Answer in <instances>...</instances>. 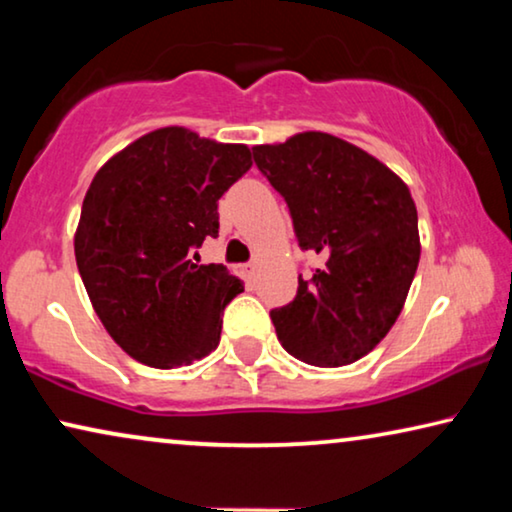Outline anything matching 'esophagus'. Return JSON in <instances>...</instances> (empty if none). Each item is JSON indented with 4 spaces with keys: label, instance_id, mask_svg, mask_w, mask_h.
<instances>
[{
    "label": "esophagus",
    "instance_id": "esophagus-1",
    "mask_svg": "<svg viewBox=\"0 0 512 512\" xmlns=\"http://www.w3.org/2000/svg\"><path fill=\"white\" fill-rule=\"evenodd\" d=\"M242 275L247 277V279H251L256 275V263H247V265H242Z\"/></svg>",
    "mask_w": 512,
    "mask_h": 512
}]
</instances>
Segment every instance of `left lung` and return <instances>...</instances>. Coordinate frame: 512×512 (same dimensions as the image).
Instances as JSON below:
<instances>
[{
	"mask_svg": "<svg viewBox=\"0 0 512 512\" xmlns=\"http://www.w3.org/2000/svg\"><path fill=\"white\" fill-rule=\"evenodd\" d=\"M256 167L289 205L300 249L324 258L270 312L286 352L335 368L373 352L408 298L419 263L415 200L387 165L326 132L254 146Z\"/></svg>",
	"mask_w": 512,
	"mask_h": 512,
	"instance_id": "left-lung-1",
	"label": "left lung"
}]
</instances>
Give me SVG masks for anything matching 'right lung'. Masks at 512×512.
I'll return each instance as SVG.
<instances>
[{
	"instance_id": "right-lung-1",
	"label": "right lung",
	"mask_w": 512,
	"mask_h": 512,
	"mask_svg": "<svg viewBox=\"0 0 512 512\" xmlns=\"http://www.w3.org/2000/svg\"><path fill=\"white\" fill-rule=\"evenodd\" d=\"M251 167L244 144L160 128L125 146L83 198L74 254L97 317L132 359L179 368L216 349L242 282L198 249L219 235V198Z\"/></svg>"
}]
</instances>
